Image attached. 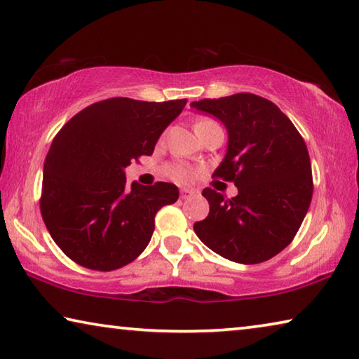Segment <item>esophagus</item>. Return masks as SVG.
Masks as SVG:
<instances>
[{
    "mask_svg": "<svg viewBox=\"0 0 359 359\" xmlns=\"http://www.w3.org/2000/svg\"><path fill=\"white\" fill-rule=\"evenodd\" d=\"M193 195H195V191L190 190V189H182L180 190V198H182V200H187V198H190Z\"/></svg>",
    "mask_w": 359,
    "mask_h": 359,
    "instance_id": "1",
    "label": "esophagus"
}]
</instances>
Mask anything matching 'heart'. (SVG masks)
I'll return each mask as SVG.
<instances>
[{
  "label": "heart",
  "instance_id": "1",
  "mask_svg": "<svg viewBox=\"0 0 359 359\" xmlns=\"http://www.w3.org/2000/svg\"><path fill=\"white\" fill-rule=\"evenodd\" d=\"M204 123H210V119H200V121L195 124V128L201 126V124H204ZM168 174L170 175V177L179 180V182H187L191 179V170L187 166H184V164H172V166H169Z\"/></svg>",
  "mask_w": 359,
  "mask_h": 359
}]
</instances>
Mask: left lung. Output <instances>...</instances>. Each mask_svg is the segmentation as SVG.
Listing matches in <instances>:
<instances>
[{"label":"left lung","mask_w":359,"mask_h":359,"mask_svg":"<svg viewBox=\"0 0 359 359\" xmlns=\"http://www.w3.org/2000/svg\"><path fill=\"white\" fill-rule=\"evenodd\" d=\"M229 130V147L212 177L233 182L225 200L204 189L208 217L193 230L209 249L238 264H260L280 254L302 225L313 195L306 145L291 119L273 102L241 93L193 102Z\"/></svg>","instance_id":"8db88e82"}]
</instances>
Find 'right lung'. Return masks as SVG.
<instances>
[{
	"mask_svg": "<svg viewBox=\"0 0 359 359\" xmlns=\"http://www.w3.org/2000/svg\"><path fill=\"white\" fill-rule=\"evenodd\" d=\"M185 104L113 97L86 107L59 130L44 161L39 209L67 257L111 271L147 248L156 212L177 201L179 189L168 182L129 187L124 168L151 155Z\"/></svg>",
	"mask_w": 359,
	"mask_h": 359,
	"instance_id": "obj_1",
	"label": "right lung"
}]
</instances>
